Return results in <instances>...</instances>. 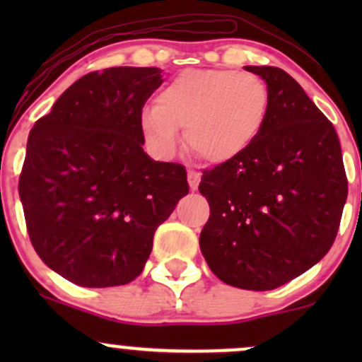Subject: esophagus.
<instances>
[{
  "label": "esophagus",
  "instance_id": "34e87169",
  "mask_svg": "<svg viewBox=\"0 0 362 362\" xmlns=\"http://www.w3.org/2000/svg\"><path fill=\"white\" fill-rule=\"evenodd\" d=\"M187 180H189V187H190V189L197 190L199 182H201V175H199L197 172H192V170H190V172L187 173Z\"/></svg>",
  "mask_w": 362,
  "mask_h": 362
}]
</instances>
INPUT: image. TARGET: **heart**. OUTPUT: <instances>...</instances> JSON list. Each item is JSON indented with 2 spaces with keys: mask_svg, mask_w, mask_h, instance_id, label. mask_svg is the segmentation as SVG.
I'll return each mask as SVG.
<instances>
[{
  "mask_svg": "<svg viewBox=\"0 0 362 362\" xmlns=\"http://www.w3.org/2000/svg\"><path fill=\"white\" fill-rule=\"evenodd\" d=\"M271 109L269 88L257 74L233 69H187L158 93L141 117L148 143L172 156L184 129L189 151L224 165L250 149L264 131Z\"/></svg>",
  "mask_w": 362,
  "mask_h": 362,
  "instance_id": "obj_1",
  "label": "heart"
}]
</instances>
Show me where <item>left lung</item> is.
Segmentation results:
<instances>
[{"label":"left lung","instance_id":"left-lung-1","mask_svg":"<svg viewBox=\"0 0 362 362\" xmlns=\"http://www.w3.org/2000/svg\"><path fill=\"white\" fill-rule=\"evenodd\" d=\"M271 95L264 131L245 155L202 172L209 221L199 245L226 284L269 291L318 264L337 236L347 178L334 126L274 66H245Z\"/></svg>","mask_w":362,"mask_h":362}]
</instances>
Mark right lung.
<instances>
[{
    "instance_id": "right-lung-1",
    "label": "right lung",
    "mask_w": 362,
    "mask_h": 362,
    "mask_svg": "<svg viewBox=\"0 0 362 362\" xmlns=\"http://www.w3.org/2000/svg\"><path fill=\"white\" fill-rule=\"evenodd\" d=\"M160 68L88 73L32 127L18 192L37 255L83 288L143 272L156 228L189 194L178 163L144 153L141 112Z\"/></svg>"
}]
</instances>
